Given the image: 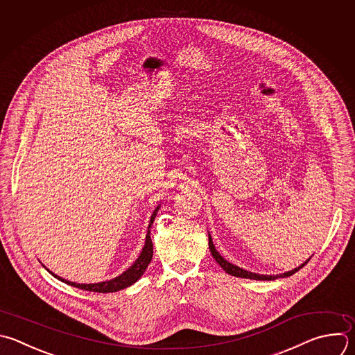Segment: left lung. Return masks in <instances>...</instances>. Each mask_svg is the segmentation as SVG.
Segmentation results:
<instances>
[{
    "mask_svg": "<svg viewBox=\"0 0 355 355\" xmlns=\"http://www.w3.org/2000/svg\"><path fill=\"white\" fill-rule=\"evenodd\" d=\"M209 250H210V254H211V257L214 258V261L220 265V268L225 272V273H228V275H231V276H235V277H241V279H251V280H276V279H280V277H288V276H293L295 272H298L301 268H304L306 263H308V261L312 258V257H309L304 263H301L298 268H295V269H293V270H290V272H286V273H282V275H259V273H252V272H250V270H245V269H243V268H240V266H237V265H232V263H230L228 261H225L217 251H216V248H214V245H213V241H211V237H210V234H209Z\"/></svg>",
    "mask_w": 355,
    "mask_h": 355,
    "instance_id": "obj_1",
    "label": "left lung"
}]
</instances>
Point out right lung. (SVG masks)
<instances>
[{"label":"right lung","mask_w":355,"mask_h":355,"mask_svg":"<svg viewBox=\"0 0 355 355\" xmlns=\"http://www.w3.org/2000/svg\"><path fill=\"white\" fill-rule=\"evenodd\" d=\"M160 209V205H157V207L153 210L152 216H150V220H149V225H148V234H146V240H145V245L139 254V257L137 258V261L125 270L123 272L120 276H116L114 279H110V280H105V282H100V283H90V284H80V283H75V282H69V280H65L57 275H54L51 270H49L46 266V269L55 277L58 279L60 282L65 283V284H69L72 287H76V288H80V290H85V291H93V293H115V291H120V290H124L130 286H132L134 283H137L142 275L145 273V270L148 269L150 261H152V257H153V243H152V239H150V227L155 221V217L157 216V211Z\"/></svg>","instance_id":"obj_1"}]
</instances>
